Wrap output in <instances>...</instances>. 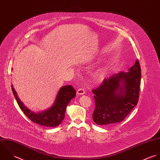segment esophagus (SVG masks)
Here are the masks:
<instances>
[{"label": "esophagus", "mask_w": 160, "mask_h": 160, "mask_svg": "<svg viewBox=\"0 0 160 160\" xmlns=\"http://www.w3.org/2000/svg\"><path fill=\"white\" fill-rule=\"evenodd\" d=\"M77 95L78 96H81V95H84L85 94V90L82 88L81 89H79L77 91V92H76Z\"/></svg>", "instance_id": "obj_1"}]
</instances>
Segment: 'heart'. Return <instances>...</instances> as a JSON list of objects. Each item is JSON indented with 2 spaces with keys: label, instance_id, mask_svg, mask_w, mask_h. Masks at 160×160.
Segmentation results:
<instances>
[{
  "label": "heart",
  "instance_id": "heart-1",
  "mask_svg": "<svg viewBox=\"0 0 160 160\" xmlns=\"http://www.w3.org/2000/svg\"><path fill=\"white\" fill-rule=\"evenodd\" d=\"M108 74V69L106 66H102L99 68L94 72V78L99 81H103L106 78Z\"/></svg>",
  "mask_w": 160,
  "mask_h": 160
}]
</instances>
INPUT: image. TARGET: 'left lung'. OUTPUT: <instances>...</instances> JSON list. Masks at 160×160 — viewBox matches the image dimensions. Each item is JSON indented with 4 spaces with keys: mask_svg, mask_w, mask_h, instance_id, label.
I'll return each mask as SVG.
<instances>
[{
    "mask_svg": "<svg viewBox=\"0 0 160 160\" xmlns=\"http://www.w3.org/2000/svg\"><path fill=\"white\" fill-rule=\"evenodd\" d=\"M141 69L138 60L128 72H120L105 79L95 94L96 108L92 118L97 125L121 122L138 101Z\"/></svg>",
    "mask_w": 160,
    "mask_h": 160,
    "instance_id": "8db88e82",
    "label": "left lung"
}]
</instances>
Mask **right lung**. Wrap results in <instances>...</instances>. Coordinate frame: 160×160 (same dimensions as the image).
Masks as SVG:
<instances>
[{
	"label": "right lung",
	"mask_w": 160,
	"mask_h": 160,
	"mask_svg": "<svg viewBox=\"0 0 160 160\" xmlns=\"http://www.w3.org/2000/svg\"><path fill=\"white\" fill-rule=\"evenodd\" d=\"M12 90L18 106L26 116L33 122L48 127H58L62 123L66 107L76 94L72 86L70 85L62 86L59 88L52 106L45 110L35 112L25 106L21 101L13 85H12Z\"/></svg>",
	"instance_id": "add662e5"
}]
</instances>
